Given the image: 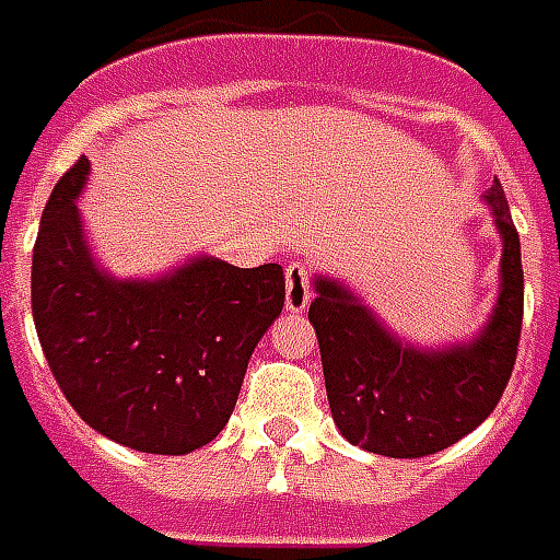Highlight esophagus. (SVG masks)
Returning <instances> with one entry per match:
<instances>
[{
    "instance_id": "esophagus-1",
    "label": "esophagus",
    "mask_w": 560,
    "mask_h": 560,
    "mask_svg": "<svg viewBox=\"0 0 560 560\" xmlns=\"http://www.w3.org/2000/svg\"><path fill=\"white\" fill-rule=\"evenodd\" d=\"M307 304H311V271L301 261H292L287 268V311L301 313L307 311Z\"/></svg>"
}]
</instances>
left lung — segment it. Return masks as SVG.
<instances>
[{
    "mask_svg": "<svg viewBox=\"0 0 560 560\" xmlns=\"http://www.w3.org/2000/svg\"><path fill=\"white\" fill-rule=\"evenodd\" d=\"M501 229V295L474 343L425 352L388 335L376 316L335 280H316L307 319L319 337L331 416L352 446L388 458H422L458 443L498 407L513 374L525 273L501 180L489 189Z\"/></svg>",
    "mask_w": 560,
    "mask_h": 560,
    "instance_id": "8db88e82",
    "label": "left lung"
}]
</instances>
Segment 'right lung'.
I'll return each mask as SVG.
<instances>
[{
	"label": "right lung",
	"instance_id": "1",
	"mask_svg": "<svg viewBox=\"0 0 560 560\" xmlns=\"http://www.w3.org/2000/svg\"><path fill=\"white\" fill-rule=\"evenodd\" d=\"M86 156L59 177L33 249V319L62 395L122 446L186 455L235 410L249 355L283 311L280 265L196 259L162 280H114L83 241Z\"/></svg>",
	"mask_w": 560,
	"mask_h": 560
}]
</instances>
